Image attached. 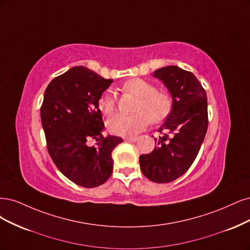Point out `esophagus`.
Returning <instances> with one entry per match:
<instances>
[{
  "label": "esophagus",
  "instance_id": "1",
  "mask_svg": "<svg viewBox=\"0 0 250 250\" xmlns=\"http://www.w3.org/2000/svg\"><path fill=\"white\" fill-rule=\"evenodd\" d=\"M125 140L127 142H136L138 140V138H137V137H126V138H125Z\"/></svg>",
  "mask_w": 250,
  "mask_h": 250
}]
</instances>
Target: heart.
I'll use <instances>...</instances> for the list:
<instances>
[{
	"label": "heart",
	"mask_w": 250,
	"mask_h": 250,
	"mask_svg": "<svg viewBox=\"0 0 250 250\" xmlns=\"http://www.w3.org/2000/svg\"><path fill=\"white\" fill-rule=\"evenodd\" d=\"M125 91L132 92L139 98L134 114L117 113L108 119L107 126L110 133L128 137L135 136L148 125L163 120L171 108V101L164 92H158L155 85L142 79H131L124 84ZM99 108L104 114H110L115 109V95L112 89H107L99 100Z\"/></svg>",
	"instance_id": "b5f03b06"
}]
</instances>
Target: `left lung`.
I'll return each instance as SVG.
<instances>
[{"label": "left lung", "instance_id": "left-lung-1", "mask_svg": "<svg viewBox=\"0 0 250 250\" xmlns=\"http://www.w3.org/2000/svg\"><path fill=\"white\" fill-rule=\"evenodd\" d=\"M171 95V110L159 128L162 137L150 154L139 157L140 169L155 183H169L186 172L208 130L207 93L196 77L176 65L154 71Z\"/></svg>", "mask_w": 250, "mask_h": 250}]
</instances>
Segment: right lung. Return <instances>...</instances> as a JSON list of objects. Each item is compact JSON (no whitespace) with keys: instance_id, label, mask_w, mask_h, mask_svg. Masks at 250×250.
<instances>
[{"instance_id":"right-lung-1","label":"right lung","mask_w":250,"mask_h":250,"mask_svg":"<svg viewBox=\"0 0 250 250\" xmlns=\"http://www.w3.org/2000/svg\"><path fill=\"white\" fill-rule=\"evenodd\" d=\"M112 82L87 67L75 66L53 79L44 91L40 117L47 150L60 172L85 188L101 186L110 178L112 150L123 142L120 137L102 134L99 100Z\"/></svg>"}]
</instances>
